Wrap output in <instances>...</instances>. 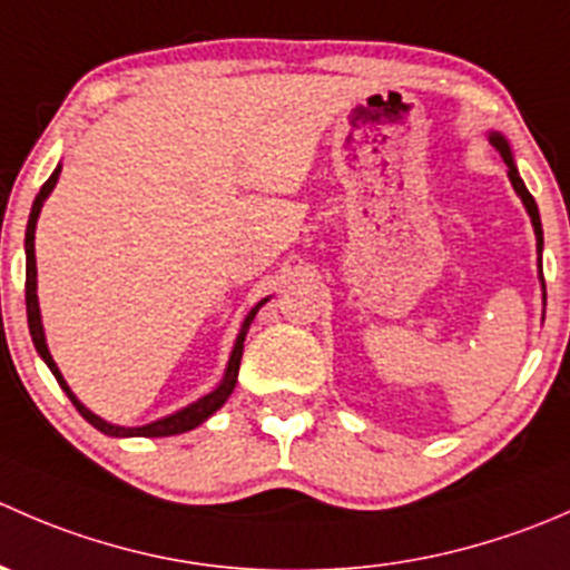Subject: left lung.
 Wrapping results in <instances>:
<instances>
[{"label":"left lung","instance_id":"8db88e82","mask_svg":"<svg viewBox=\"0 0 570 570\" xmlns=\"http://www.w3.org/2000/svg\"><path fill=\"white\" fill-rule=\"evenodd\" d=\"M491 142H493V146H497V151L502 154L504 165H508V176H510V184H513V187H515V193H519V195H521V200H524L527 212H530V217H532V226H534V237H538V253H540V250H543V228H540L538 204H534V198H532V195H530V189H527V187H524V181H521V176H519V170H515V163H513V157H510V148H508V142H504V137L493 135V137H491ZM540 278H543V267H540ZM543 289H546V284H543Z\"/></svg>","mask_w":570,"mask_h":570}]
</instances>
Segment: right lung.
<instances>
[{
	"instance_id": "1",
	"label": "right lung",
	"mask_w": 570,
	"mask_h": 570,
	"mask_svg": "<svg viewBox=\"0 0 570 570\" xmlns=\"http://www.w3.org/2000/svg\"><path fill=\"white\" fill-rule=\"evenodd\" d=\"M57 176H60V168H57L55 174L49 176V181H46L43 187H40V193L36 195V204H32L30 220H27V239H24V245H27V284H24V292H27V322H30V336H32V342H36V350L40 353V358L46 361V366H49L51 375L57 377V383H60V386H62V392H66L68 400L73 402V407H77V411L82 413V416L88 419V422L94 424L96 430H101V433H107V435H146V439H163V435H178V433H187V430L198 428L200 422H206V419H209L212 413H215L217 407H220L223 402L228 400V396H232L234 386H237L239 361H243L245 333H248L250 322H253V317H256L258 308H262V303H258L256 308H250V314H248V317H245L243 331H239L237 344H234L232 361H228L226 377H223V383L215 389V392L206 394L204 400L193 402V405H187V407H184V411L174 413V416H165V419H159V422L146 424V428H115V424H107L105 419H99V416H96V413H90L88 407H85L82 402H79L77 396L71 394V389H68V383L62 381L60 370H57L55 358H51L49 347H46L43 325H40V308H38V295H36V286H38V281H36V273H38V269H36V223H38L40 206H43L46 195H49L51 189H55Z\"/></svg>"
}]
</instances>
